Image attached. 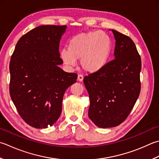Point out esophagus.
<instances>
[{
	"instance_id": "obj_1",
	"label": "esophagus",
	"mask_w": 159,
	"mask_h": 159,
	"mask_svg": "<svg viewBox=\"0 0 159 159\" xmlns=\"http://www.w3.org/2000/svg\"><path fill=\"white\" fill-rule=\"evenodd\" d=\"M78 80H79V81H83V76L82 75V74H79V75H78Z\"/></svg>"
}]
</instances>
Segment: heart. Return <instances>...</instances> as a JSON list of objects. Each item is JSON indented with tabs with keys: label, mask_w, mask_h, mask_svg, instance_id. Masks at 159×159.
Wrapping results in <instances>:
<instances>
[{
	"label": "heart",
	"mask_w": 159,
	"mask_h": 159,
	"mask_svg": "<svg viewBox=\"0 0 159 159\" xmlns=\"http://www.w3.org/2000/svg\"><path fill=\"white\" fill-rule=\"evenodd\" d=\"M112 43L107 34L93 31L79 34L71 39L68 48L62 49L61 58L65 65L75 66L77 60L86 71L96 72L103 68L110 58Z\"/></svg>",
	"instance_id": "obj_1"
}]
</instances>
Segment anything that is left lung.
Segmentation results:
<instances>
[{
  "label": "left lung",
  "instance_id": "8db88e82",
  "mask_svg": "<svg viewBox=\"0 0 159 159\" xmlns=\"http://www.w3.org/2000/svg\"><path fill=\"white\" fill-rule=\"evenodd\" d=\"M114 59L84 77L90 105L88 116L96 126L116 127L125 120L141 92V57L133 40L116 30Z\"/></svg>",
  "mask_w": 159,
  "mask_h": 159
}]
</instances>
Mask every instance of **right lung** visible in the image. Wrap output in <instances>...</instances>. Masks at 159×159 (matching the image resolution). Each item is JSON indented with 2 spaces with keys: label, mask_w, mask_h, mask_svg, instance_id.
<instances>
[{
  "label": "right lung",
  "mask_w": 159,
  "mask_h": 159,
  "mask_svg": "<svg viewBox=\"0 0 159 159\" xmlns=\"http://www.w3.org/2000/svg\"><path fill=\"white\" fill-rule=\"evenodd\" d=\"M66 25H40L18 40L9 63V94L20 117L35 128H47L62 111L66 89L76 73L58 67L59 43Z\"/></svg>",
  "instance_id": "add662e5"
}]
</instances>
